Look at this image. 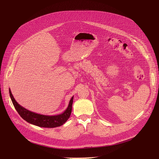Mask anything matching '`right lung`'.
<instances>
[{
  "label": "right lung",
  "mask_w": 159,
  "mask_h": 159,
  "mask_svg": "<svg viewBox=\"0 0 159 159\" xmlns=\"http://www.w3.org/2000/svg\"><path fill=\"white\" fill-rule=\"evenodd\" d=\"M9 93H10V97L14 105V107L17 111L18 114L20 115V117L28 123L34 125L38 127L46 128H54L60 127L68 121L71 113L74 97H72L70 99L68 107L64 113L60 115L49 116V115H40L32 112L22 107L14 99L10 89H9Z\"/></svg>",
  "instance_id": "obj_1"
}]
</instances>
